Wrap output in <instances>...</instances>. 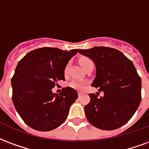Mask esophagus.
I'll return each instance as SVG.
<instances>
[{
	"label": "esophagus",
	"mask_w": 149,
	"mask_h": 149,
	"mask_svg": "<svg viewBox=\"0 0 149 149\" xmlns=\"http://www.w3.org/2000/svg\"><path fill=\"white\" fill-rule=\"evenodd\" d=\"M81 95H82V93H81V92H78V96L80 97Z\"/></svg>",
	"instance_id": "34e87169"
}]
</instances>
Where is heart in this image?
I'll list each match as a JSON object with an SVG mask.
<instances>
[{"mask_svg":"<svg viewBox=\"0 0 149 149\" xmlns=\"http://www.w3.org/2000/svg\"><path fill=\"white\" fill-rule=\"evenodd\" d=\"M91 61L89 58H82L80 59V64L81 65V66L83 67L84 65L87 62V61ZM67 69H68V67H66L65 68V72H67ZM69 86L72 88L74 89H77V90H84V89L85 88V86L86 84L83 81H80V80H73V81H72L71 83L69 84Z\"/></svg>","mask_w":149,"mask_h":149,"instance_id":"obj_1","label":"heart"}]
</instances>
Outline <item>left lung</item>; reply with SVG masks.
Segmentation results:
<instances>
[{
	"mask_svg": "<svg viewBox=\"0 0 149 149\" xmlns=\"http://www.w3.org/2000/svg\"><path fill=\"white\" fill-rule=\"evenodd\" d=\"M78 51L94 61L96 77L91 86L104 92L100 98L89 94L90 102L84 107L87 119L103 130L125 125L141 100V79L133 62L121 51L110 47H95Z\"/></svg>",
	"mask_w": 149,
	"mask_h": 149,
	"instance_id": "left-lung-1",
	"label": "left lung"
}]
</instances>
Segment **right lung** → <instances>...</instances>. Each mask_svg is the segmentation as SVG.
Segmentation results:
<instances>
[{
	"mask_svg": "<svg viewBox=\"0 0 149 149\" xmlns=\"http://www.w3.org/2000/svg\"><path fill=\"white\" fill-rule=\"evenodd\" d=\"M78 50L43 47L34 49L19 61L12 78L13 102L28 126L49 131L66 119L71 105L77 99L75 89L67 87L53 93L58 80H65V69Z\"/></svg>",
	"mask_w": 149,
	"mask_h": 149,
	"instance_id": "obj_1",
	"label": "right lung"
}]
</instances>
